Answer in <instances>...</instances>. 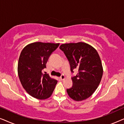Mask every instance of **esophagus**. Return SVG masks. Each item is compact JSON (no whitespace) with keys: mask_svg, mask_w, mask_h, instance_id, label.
Segmentation results:
<instances>
[{"mask_svg":"<svg viewBox=\"0 0 124 124\" xmlns=\"http://www.w3.org/2000/svg\"><path fill=\"white\" fill-rule=\"evenodd\" d=\"M60 78L62 79V80H64V79L65 78V76L64 75V74H62V75L60 76Z\"/></svg>","mask_w":124,"mask_h":124,"instance_id":"34e87169","label":"esophagus"}]
</instances>
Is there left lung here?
I'll use <instances>...</instances> for the list:
<instances>
[{"label":"left lung","instance_id":"1","mask_svg":"<svg viewBox=\"0 0 124 124\" xmlns=\"http://www.w3.org/2000/svg\"><path fill=\"white\" fill-rule=\"evenodd\" d=\"M60 49L65 54L70 65V70L78 69L72 77L73 86L67 89L69 97L82 101L91 96L97 89L103 76L102 64L94 47L84 42L62 44Z\"/></svg>","mask_w":124,"mask_h":124}]
</instances>
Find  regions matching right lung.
<instances>
[{"label":"right lung","mask_w":124,"mask_h":124,"mask_svg":"<svg viewBox=\"0 0 124 124\" xmlns=\"http://www.w3.org/2000/svg\"><path fill=\"white\" fill-rule=\"evenodd\" d=\"M60 43L34 42L26 46L20 54L18 74L20 82L30 95L38 99L50 98L57 81L42 73L51 54Z\"/></svg>","instance_id":"add662e5"}]
</instances>
